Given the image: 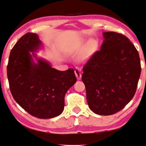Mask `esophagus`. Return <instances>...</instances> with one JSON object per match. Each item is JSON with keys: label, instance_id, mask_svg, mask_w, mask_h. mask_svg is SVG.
Masks as SVG:
<instances>
[{"label": "esophagus", "instance_id": "esophagus-1", "mask_svg": "<svg viewBox=\"0 0 146 146\" xmlns=\"http://www.w3.org/2000/svg\"><path fill=\"white\" fill-rule=\"evenodd\" d=\"M75 75H76V78L78 80H81V78H82V73H81V71L79 68H76L75 69Z\"/></svg>", "mask_w": 146, "mask_h": 146}]
</instances>
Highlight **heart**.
<instances>
[{
  "mask_svg": "<svg viewBox=\"0 0 146 146\" xmlns=\"http://www.w3.org/2000/svg\"><path fill=\"white\" fill-rule=\"evenodd\" d=\"M97 48H98V45L97 43H96V42L94 41H90L89 42L88 45L86 50L85 52L81 55L80 58H79L80 61L84 62H86V61H87L88 60L90 59V58L93 56V54L96 52ZM79 50H80L79 47H73V48L70 49L69 51H68V52L71 54H75L78 53Z\"/></svg>",
  "mask_w": 146,
  "mask_h": 146,
  "instance_id": "heart-1",
  "label": "heart"
}]
</instances>
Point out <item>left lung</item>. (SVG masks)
Returning a JSON list of instances; mask_svg holds the SVG:
<instances>
[{
    "label": "left lung",
    "instance_id": "1",
    "mask_svg": "<svg viewBox=\"0 0 146 146\" xmlns=\"http://www.w3.org/2000/svg\"><path fill=\"white\" fill-rule=\"evenodd\" d=\"M101 50L83 68L82 80L89 108L98 115L120 111L134 96L141 75L137 50L123 35L103 33Z\"/></svg>",
    "mask_w": 146,
    "mask_h": 146
}]
</instances>
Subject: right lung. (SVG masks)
Masks as SVG:
<instances>
[{
	"mask_svg": "<svg viewBox=\"0 0 146 146\" xmlns=\"http://www.w3.org/2000/svg\"><path fill=\"white\" fill-rule=\"evenodd\" d=\"M43 47L36 33H26L12 48L7 70L15 101L33 116L48 119L62 113L66 92L77 79L73 68L58 71L37 57Z\"/></svg>",
	"mask_w": 146,
	"mask_h": 146,
	"instance_id": "add662e5",
	"label": "right lung"
}]
</instances>
